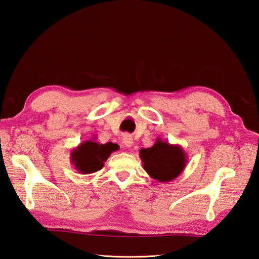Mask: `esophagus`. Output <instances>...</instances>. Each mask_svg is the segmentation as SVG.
<instances>
[{
	"label": "esophagus",
	"instance_id": "esophagus-1",
	"mask_svg": "<svg viewBox=\"0 0 259 259\" xmlns=\"http://www.w3.org/2000/svg\"><path fill=\"white\" fill-rule=\"evenodd\" d=\"M122 140H123V144H124V146H125V147L130 148V147H132V146H133V137H132L131 135H128V134H125V135H123Z\"/></svg>",
	"mask_w": 259,
	"mask_h": 259
}]
</instances>
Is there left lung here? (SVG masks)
Returning a JSON list of instances; mask_svg holds the SVG:
<instances>
[{"label":"left lung","mask_w":259,"mask_h":259,"mask_svg":"<svg viewBox=\"0 0 259 259\" xmlns=\"http://www.w3.org/2000/svg\"><path fill=\"white\" fill-rule=\"evenodd\" d=\"M139 156L147 174L160 183H168L183 173L188 156L182 146L170 145L161 138L152 147L140 149Z\"/></svg>","instance_id":"8db88e82"}]
</instances>
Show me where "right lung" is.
Returning <instances> with one entry per match:
<instances>
[{
  "instance_id": "obj_1",
  "label": "right lung",
  "mask_w": 259,
  "mask_h": 259,
  "mask_svg": "<svg viewBox=\"0 0 259 259\" xmlns=\"http://www.w3.org/2000/svg\"><path fill=\"white\" fill-rule=\"evenodd\" d=\"M95 139L81 143L70 153L71 163L80 174H92L101 169L110 154L119 149L116 144H98Z\"/></svg>"
}]
</instances>
